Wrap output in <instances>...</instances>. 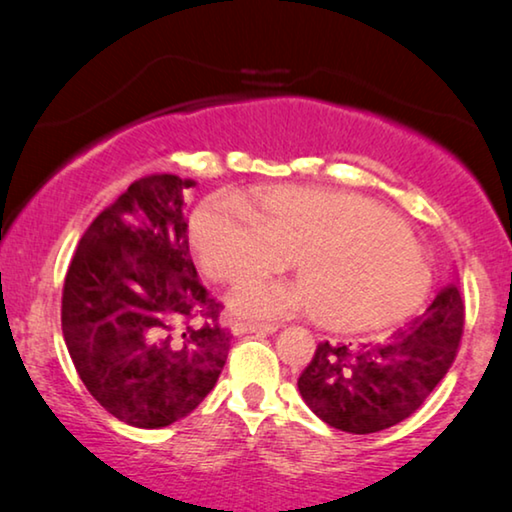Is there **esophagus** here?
<instances>
[{
    "mask_svg": "<svg viewBox=\"0 0 512 512\" xmlns=\"http://www.w3.org/2000/svg\"><path fill=\"white\" fill-rule=\"evenodd\" d=\"M235 335H244V333H275L277 326L275 324H251V321H235L233 326Z\"/></svg>",
    "mask_w": 512,
    "mask_h": 512,
    "instance_id": "esophagus-1",
    "label": "esophagus"
}]
</instances>
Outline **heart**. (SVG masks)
<instances>
[{"mask_svg":"<svg viewBox=\"0 0 512 512\" xmlns=\"http://www.w3.org/2000/svg\"><path fill=\"white\" fill-rule=\"evenodd\" d=\"M258 212L235 195L207 200L191 221L198 258L219 282L296 268L303 282L251 279L230 296L235 314L282 319L314 310L342 333L375 331L410 317L424 303L431 270L408 228L377 202L307 186L256 193Z\"/></svg>","mask_w":512,"mask_h":512,"instance_id":"obj_1","label":"heart"}]
</instances>
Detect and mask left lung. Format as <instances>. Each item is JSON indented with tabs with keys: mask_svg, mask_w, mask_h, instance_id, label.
<instances>
[{
	"mask_svg": "<svg viewBox=\"0 0 512 512\" xmlns=\"http://www.w3.org/2000/svg\"><path fill=\"white\" fill-rule=\"evenodd\" d=\"M464 300L454 284L438 291L422 317L377 345L319 342L298 377L303 401L319 419L347 433H375L408 419L457 356Z\"/></svg>",
	"mask_w": 512,
	"mask_h": 512,
	"instance_id": "1",
	"label": "left lung"
}]
</instances>
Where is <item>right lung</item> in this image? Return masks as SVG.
<instances>
[{
  "mask_svg": "<svg viewBox=\"0 0 512 512\" xmlns=\"http://www.w3.org/2000/svg\"><path fill=\"white\" fill-rule=\"evenodd\" d=\"M193 179H137L90 223L62 289V335L90 396L137 429L191 415L226 366L223 305L200 284L184 200Z\"/></svg>",
  "mask_w": 512,
  "mask_h": 512,
  "instance_id": "1",
  "label": "right lung"
}]
</instances>
